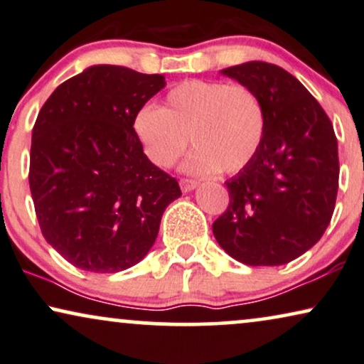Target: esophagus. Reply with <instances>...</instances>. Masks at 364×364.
Returning a JSON list of instances; mask_svg holds the SVG:
<instances>
[{"mask_svg": "<svg viewBox=\"0 0 364 364\" xmlns=\"http://www.w3.org/2000/svg\"><path fill=\"white\" fill-rule=\"evenodd\" d=\"M179 186H181V190L188 193L191 190H195V188L198 186V181L196 179H190V178H181L179 179Z\"/></svg>", "mask_w": 364, "mask_h": 364, "instance_id": "1", "label": "esophagus"}]
</instances>
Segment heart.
<instances>
[{
    "instance_id": "1",
    "label": "heart",
    "mask_w": 364,
    "mask_h": 364,
    "mask_svg": "<svg viewBox=\"0 0 364 364\" xmlns=\"http://www.w3.org/2000/svg\"><path fill=\"white\" fill-rule=\"evenodd\" d=\"M133 128L149 161L169 168L188 148L195 174L240 173L258 153L266 129L263 101L246 85L186 80L173 86L161 108L144 105Z\"/></svg>"
}]
</instances>
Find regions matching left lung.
I'll list each match as a JSON object with an SVG mask.
<instances>
[{"label": "left lung", "instance_id": "1", "mask_svg": "<svg viewBox=\"0 0 364 364\" xmlns=\"http://www.w3.org/2000/svg\"><path fill=\"white\" fill-rule=\"evenodd\" d=\"M223 73L259 96L266 129L253 161L226 181L230 205L213 232L241 263L287 264L316 245L331 221L336 134L321 105L283 68L248 61Z\"/></svg>", "mask_w": 364, "mask_h": 364}]
</instances>
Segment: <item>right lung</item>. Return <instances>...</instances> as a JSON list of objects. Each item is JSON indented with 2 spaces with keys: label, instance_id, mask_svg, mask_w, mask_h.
<instances>
[{
  "label": "right lung",
  "instance_id": "1",
  "mask_svg": "<svg viewBox=\"0 0 364 364\" xmlns=\"http://www.w3.org/2000/svg\"><path fill=\"white\" fill-rule=\"evenodd\" d=\"M164 76L100 65L66 80L33 126L30 190L45 240L73 266L116 273L141 261L158 236L176 178L149 161L134 114Z\"/></svg>",
  "mask_w": 364,
  "mask_h": 364
}]
</instances>
